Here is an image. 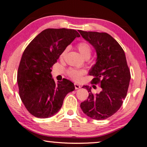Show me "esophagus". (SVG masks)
Masks as SVG:
<instances>
[{
  "label": "esophagus",
  "mask_w": 147,
  "mask_h": 147,
  "mask_svg": "<svg viewBox=\"0 0 147 147\" xmlns=\"http://www.w3.org/2000/svg\"><path fill=\"white\" fill-rule=\"evenodd\" d=\"M74 86H75L76 89H79V88H81V86L77 83H74Z\"/></svg>",
  "instance_id": "esophagus-1"
}]
</instances>
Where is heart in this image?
<instances>
[{"instance_id": "heart-1", "label": "heart", "mask_w": 147, "mask_h": 147, "mask_svg": "<svg viewBox=\"0 0 147 147\" xmlns=\"http://www.w3.org/2000/svg\"><path fill=\"white\" fill-rule=\"evenodd\" d=\"M77 47L80 52V53L83 55L85 58H89L90 55L91 54V47L90 45L88 44L87 42H85V41H82V42H79L78 45H77ZM66 51H64L62 53L61 56L63 57ZM86 73L84 69H78L75 68H69L67 70V74L71 79H73L74 81H80L82 76Z\"/></svg>"}]
</instances>
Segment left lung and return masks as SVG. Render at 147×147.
I'll return each mask as SVG.
<instances>
[{
  "instance_id": "obj_1",
  "label": "left lung",
  "mask_w": 147,
  "mask_h": 147,
  "mask_svg": "<svg viewBox=\"0 0 147 147\" xmlns=\"http://www.w3.org/2000/svg\"><path fill=\"white\" fill-rule=\"evenodd\" d=\"M78 31L97 53V61L90 75L94 76L91 84L99 85L102 88L99 94H93L91 87L83 86L89 95L80 106L84 113L93 119H106L121 108L128 92L131 75L126 55L109 34Z\"/></svg>"
}]
</instances>
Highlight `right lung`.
<instances>
[{
  "label": "right lung",
  "mask_w": 147,
  "mask_h": 147,
  "mask_svg": "<svg viewBox=\"0 0 147 147\" xmlns=\"http://www.w3.org/2000/svg\"><path fill=\"white\" fill-rule=\"evenodd\" d=\"M80 35L67 28H47L31 41L18 68L19 94L26 109L38 118L51 117L61 109L67 94L74 90L68 79L55 83L51 68L66 47Z\"/></svg>",
  "instance_id": "obj_1"
}]
</instances>
